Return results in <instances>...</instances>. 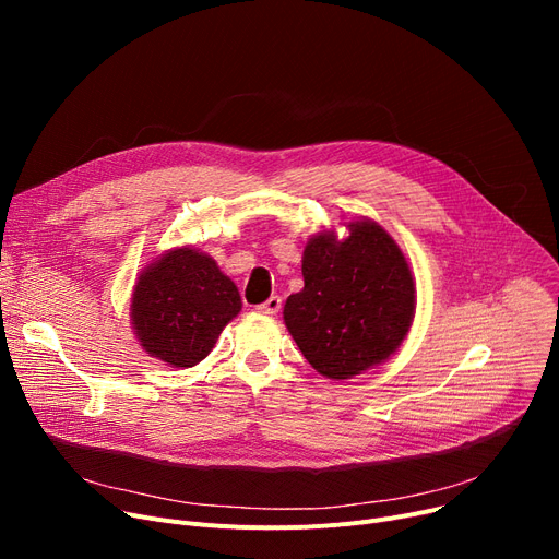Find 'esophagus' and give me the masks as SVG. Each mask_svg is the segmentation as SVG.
Returning <instances> with one entry per match:
<instances>
[{"mask_svg": "<svg viewBox=\"0 0 559 559\" xmlns=\"http://www.w3.org/2000/svg\"><path fill=\"white\" fill-rule=\"evenodd\" d=\"M255 310H258L260 314H276V312L281 310V297L272 295L267 301L260 304V306H255Z\"/></svg>", "mask_w": 559, "mask_h": 559, "instance_id": "esophagus-1", "label": "esophagus"}]
</instances>
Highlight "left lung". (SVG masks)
<instances>
[{"instance_id":"left-lung-1","label":"left lung","mask_w":559,"mask_h":559,"mask_svg":"<svg viewBox=\"0 0 559 559\" xmlns=\"http://www.w3.org/2000/svg\"><path fill=\"white\" fill-rule=\"evenodd\" d=\"M348 235L317 233L304 249V289L283 308L304 358L326 378L346 380L390 360L415 319L409 264L376 222L346 224Z\"/></svg>"}]
</instances>
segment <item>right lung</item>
Wrapping results in <instances>:
<instances>
[{
  "mask_svg": "<svg viewBox=\"0 0 559 559\" xmlns=\"http://www.w3.org/2000/svg\"><path fill=\"white\" fill-rule=\"evenodd\" d=\"M242 310L240 292L199 249L163 253L133 287L131 324L146 354L169 367H194Z\"/></svg>",
  "mask_w": 559,
  "mask_h": 559,
  "instance_id": "1",
  "label": "right lung"
}]
</instances>
